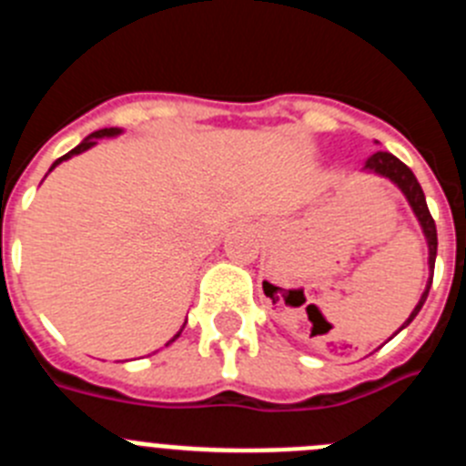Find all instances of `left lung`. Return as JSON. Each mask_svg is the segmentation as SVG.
Returning <instances> with one entry per match:
<instances>
[{
    "instance_id": "8db88e82",
    "label": "left lung",
    "mask_w": 466,
    "mask_h": 466,
    "mask_svg": "<svg viewBox=\"0 0 466 466\" xmlns=\"http://www.w3.org/2000/svg\"><path fill=\"white\" fill-rule=\"evenodd\" d=\"M361 170L373 172V175H378V177H385V179H390L394 187H399V191L406 196L410 209H413V214L418 217L420 228H422V233H425L427 247H430V261H427L430 263V279H427V287H425V291H422V296H420L418 306L413 308V312L409 315V319L401 324V329H406L415 319V315L420 312V308L425 306L427 294H430L431 278H434V261H436V224H434V219H431L430 208H427V200H425V193H422V187H420L418 179H415L413 170H410L409 166H403L397 156H392L390 151H376V154L366 158V163ZM401 329H399V331H401Z\"/></svg>"
}]
</instances>
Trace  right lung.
I'll return each instance as SVG.
<instances>
[{
    "label": "right lung",
    "instance_id": "right-lung-1",
    "mask_svg": "<svg viewBox=\"0 0 466 466\" xmlns=\"http://www.w3.org/2000/svg\"><path fill=\"white\" fill-rule=\"evenodd\" d=\"M121 133H123L121 127H102V130H95V133H93V135H88V137H86L84 142L79 144V147H74V149L69 151V154H65L63 158H57L56 163H53V166H51V170H56V166H60V163H63V160H67V158H72V156L84 154V151H88L90 147H95V144H97V139H102V137H116V135H121ZM51 170H48V172H51ZM182 329H184V327H182ZM182 329H179V331H177L175 336H172L170 343H175V340L179 339V333H182ZM170 343H167V345H170Z\"/></svg>",
    "mask_w": 466,
    "mask_h": 466
}]
</instances>
